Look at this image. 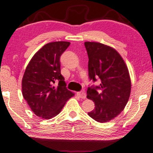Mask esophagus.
<instances>
[{
    "label": "esophagus",
    "instance_id": "34e87169",
    "mask_svg": "<svg viewBox=\"0 0 153 153\" xmlns=\"http://www.w3.org/2000/svg\"><path fill=\"white\" fill-rule=\"evenodd\" d=\"M77 96L80 97L81 99H86V94L84 91H79L76 93Z\"/></svg>",
    "mask_w": 153,
    "mask_h": 153
}]
</instances>
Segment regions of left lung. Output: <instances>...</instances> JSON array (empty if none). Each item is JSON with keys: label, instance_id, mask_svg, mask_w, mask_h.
<instances>
[{"label": "left lung", "instance_id": "left-lung-1", "mask_svg": "<svg viewBox=\"0 0 153 153\" xmlns=\"http://www.w3.org/2000/svg\"><path fill=\"white\" fill-rule=\"evenodd\" d=\"M90 80L101 79L99 86L87 89V99L95 108L88 115L96 121L108 122L118 116L128 101L131 90L129 71L117 51L99 42H85Z\"/></svg>", "mask_w": 153, "mask_h": 153}]
</instances>
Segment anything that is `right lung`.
Returning a JSON list of instances; mask_svg holds the SVG:
<instances>
[{"label":"right lung","mask_w":153,"mask_h":153,"mask_svg":"<svg viewBox=\"0 0 153 153\" xmlns=\"http://www.w3.org/2000/svg\"><path fill=\"white\" fill-rule=\"evenodd\" d=\"M70 42L65 41L46 44L33 56L22 80L24 99L36 116L50 119L58 115L74 94L66 87L60 70V56ZM56 82V88L53 84Z\"/></svg>","instance_id":"add662e5"}]
</instances>
